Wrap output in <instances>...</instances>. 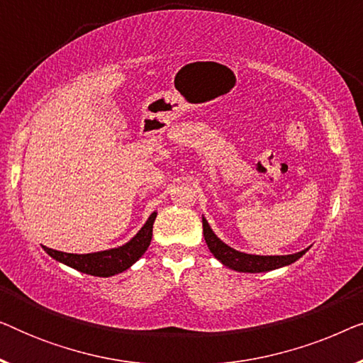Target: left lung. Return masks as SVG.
<instances>
[{
  "label": "left lung",
  "instance_id": "8db88e82",
  "mask_svg": "<svg viewBox=\"0 0 363 363\" xmlns=\"http://www.w3.org/2000/svg\"><path fill=\"white\" fill-rule=\"evenodd\" d=\"M203 236L208 245V250L213 252L221 264H225L233 271L238 272H267L272 269H279V267L289 266L296 262L299 257H302L309 251V247L302 250L296 255H286V256H259V255H247V252L236 251L235 247L228 246L223 242L215 233H213L211 226L208 225L206 218L203 216Z\"/></svg>",
  "mask_w": 363,
  "mask_h": 363
}]
</instances>
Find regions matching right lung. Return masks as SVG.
Wrapping results in <instances>:
<instances>
[{
    "label": "right lung",
    "instance_id": "obj_1",
    "mask_svg": "<svg viewBox=\"0 0 363 363\" xmlns=\"http://www.w3.org/2000/svg\"><path fill=\"white\" fill-rule=\"evenodd\" d=\"M157 213L153 211L142 230L132 238L125 245L112 247V250L89 252V255H71V252H62L51 250V247H44L52 259H56L62 264H66L72 269H77L84 272V274L99 276V277H111L116 276L118 272L127 271L133 262H137L150 246L152 241V231L153 223H155Z\"/></svg>",
    "mask_w": 363,
    "mask_h": 363
}]
</instances>
